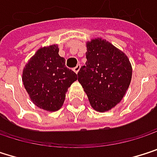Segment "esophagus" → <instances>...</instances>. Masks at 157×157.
<instances>
[{
  "label": "esophagus",
  "mask_w": 157,
  "mask_h": 157,
  "mask_svg": "<svg viewBox=\"0 0 157 157\" xmlns=\"http://www.w3.org/2000/svg\"><path fill=\"white\" fill-rule=\"evenodd\" d=\"M79 68H80V65H79V64H78V65L74 67V69H73V70H74V72L78 73V72L79 71Z\"/></svg>",
  "instance_id": "34e87169"
}]
</instances>
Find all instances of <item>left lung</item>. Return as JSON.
Masks as SVG:
<instances>
[{"instance_id":"left-lung-1","label":"left lung","mask_w":157,"mask_h":157,"mask_svg":"<svg viewBox=\"0 0 157 157\" xmlns=\"http://www.w3.org/2000/svg\"><path fill=\"white\" fill-rule=\"evenodd\" d=\"M87 62L78 72V80L97 112L113 108L123 98L132 78L128 57L106 40L87 44Z\"/></svg>"}]
</instances>
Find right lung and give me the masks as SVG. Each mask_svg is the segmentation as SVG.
Instances as JSON below:
<instances>
[{"instance_id":"add662e5","label":"right lung","mask_w":157,"mask_h":157,"mask_svg":"<svg viewBox=\"0 0 157 157\" xmlns=\"http://www.w3.org/2000/svg\"><path fill=\"white\" fill-rule=\"evenodd\" d=\"M57 45L40 48L25 65L23 82L32 101L40 109L56 112L61 108L66 92L78 79L58 55Z\"/></svg>"}]
</instances>
